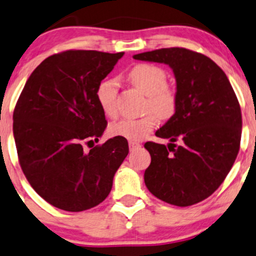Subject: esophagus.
I'll return each instance as SVG.
<instances>
[{
    "label": "esophagus",
    "instance_id": "obj_1",
    "mask_svg": "<svg viewBox=\"0 0 256 256\" xmlns=\"http://www.w3.org/2000/svg\"><path fill=\"white\" fill-rule=\"evenodd\" d=\"M128 147H130V150H138L140 147H141V144H140L138 142L130 141V142H128Z\"/></svg>",
    "mask_w": 256,
    "mask_h": 256
}]
</instances>
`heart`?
<instances>
[{
  "label": "heart",
  "instance_id": "b5f03b06",
  "mask_svg": "<svg viewBox=\"0 0 256 256\" xmlns=\"http://www.w3.org/2000/svg\"><path fill=\"white\" fill-rule=\"evenodd\" d=\"M128 78L135 87L147 94L148 109L154 110L160 118H168L173 114L176 106V93L166 84V74L160 67L150 64H136L128 72ZM118 90L119 83L114 78L102 80L96 87V102L106 116L112 118L118 114ZM156 124L157 115L148 112L144 116L128 118L112 124L110 134L128 141H140L156 128Z\"/></svg>",
  "mask_w": 256,
  "mask_h": 256
}]
</instances>
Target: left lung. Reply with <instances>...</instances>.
I'll list each match as a JSON object with an SVG mask.
<instances>
[{"label":"left lung","mask_w":256,"mask_h":256,"mask_svg":"<svg viewBox=\"0 0 256 256\" xmlns=\"http://www.w3.org/2000/svg\"><path fill=\"white\" fill-rule=\"evenodd\" d=\"M134 58L168 64L176 82V112L156 131L170 144H144L150 154L144 184L170 205L200 202L218 189L239 152L242 112L234 90L211 58L184 48L147 51ZM178 139L179 146L174 144Z\"/></svg>","instance_id":"1"}]
</instances>
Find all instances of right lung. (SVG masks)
<instances>
[{"label":"right lung","instance_id":"add662e5","mask_svg":"<svg viewBox=\"0 0 256 256\" xmlns=\"http://www.w3.org/2000/svg\"><path fill=\"white\" fill-rule=\"evenodd\" d=\"M124 52L68 50L49 56L30 74L13 112V136L24 176L50 205L80 212L106 198L128 153L112 137L90 152L106 128L96 90Z\"/></svg>","mask_w":256,"mask_h":256}]
</instances>
